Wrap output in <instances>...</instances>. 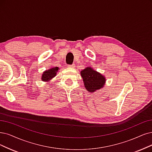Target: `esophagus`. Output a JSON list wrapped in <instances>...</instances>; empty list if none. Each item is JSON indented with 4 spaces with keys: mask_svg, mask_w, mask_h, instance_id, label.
I'll return each mask as SVG.
<instances>
[{
    "mask_svg": "<svg viewBox=\"0 0 152 152\" xmlns=\"http://www.w3.org/2000/svg\"><path fill=\"white\" fill-rule=\"evenodd\" d=\"M68 67H70V68H75V67L76 66H75V64H69V65H68Z\"/></svg>",
    "mask_w": 152,
    "mask_h": 152,
    "instance_id": "34e87169",
    "label": "esophagus"
}]
</instances>
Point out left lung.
Instances as JSON below:
<instances>
[{"label": "left lung", "mask_w": 152, "mask_h": 152, "mask_svg": "<svg viewBox=\"0 0 152 152\" xmlns=\"http://www.w3.org/2000/svg\"><path fill=\"white\" fill-rule=\"evenodd\" d=\"M81 75L86 89L89 92L100 89L105 83V77L90 67L83 69L81 72Z\"/></svg>", "instance_id": "left-lung-1"}]
</instances>
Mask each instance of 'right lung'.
<instances>
[{
	"instance_id": "obj_1",
	"label": "right lung",
	"mask_w": 152,
	"mask_h": 152,
	"mask_svg": "<svg viewBox=\"0 0 152 152\" xmlns=\"http://www.w3.org/2000/svg\"><path fill=\"white\" fill-rule=\"evenodd\" d=\"M58 71V67H55L53 68L49 69L48 71H46L43 72L42 76V80L43 81H48L53 78L56 75V72Z\"/></svg>"
}]
</instances>
